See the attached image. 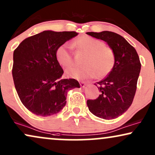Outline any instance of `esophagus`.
<instances>
[{
	"label": "esophagus",
	"mask_w": 155,
	"mask_h": 155,
	"mask_svg": "<svg viewBox=\"0 0 155 155\" xmlns=\"http://www.w3.org/2000/svg\"><path fill=\"white\" fill-rule=\"evenodd\" d=\"M79 83H80V86H81V87H83V88L85 87L86 85H87V82H85V81H80Z\"/></svg>",
	"instance_id": "34e87169"
}]
</instances>
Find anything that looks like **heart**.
<instances>
[{
  "mask_svg": "<svg viewBox=\"0 0 155 155\" xmlns=\"http://www.w3.org/2000/svg\"><path fill=\"white\" fill-rule=\"evenodd\" d=\"M73 46L77 51L84 54L81 67H71L66 69L68 77L78 79L103 78L110 73L115 64V54L110 47L104 45L102 41L90 36H82L73 41ZM58 64L68 67L74 63L71 49L67 44L57 47L55 53Z\"/></svg>",
  "mask_w": 155,
  "mask_h": 155,
  "instance_id": "obj_1",
  "label": "heart"
}]
</instances>
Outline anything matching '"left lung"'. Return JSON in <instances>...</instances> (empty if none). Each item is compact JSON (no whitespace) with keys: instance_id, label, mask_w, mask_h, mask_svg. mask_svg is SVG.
Returning a JSON list of instances; mask_svg holds the SVG:
<instances>
[{"instance_id":"1","label":"left lung","mask_w":155,"mask_h":155,"mask_svg":"<svg viewBox=\"0 0 155 155\" xmlns=\"http://www.w3.org/2000/svg\"><path fill=\"white\" fill-rule=\"evenodd\" d=\"M87 34L107 43L115 54V64L107 77L94 84L100 91L97 99L87 100L89 111L104 119L121 116L132 104L141 69L135 48L120 35L111 31L87 32Z\"/></svg>"}]
</instances>
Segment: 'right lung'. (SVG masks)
Instances as JSON below:
<instances>
[{
  "label": "right lung",
  "instance_id": "right-lung-1",
  "mask_svg": "<svg viewBox=\"0 0 155 155\" xmlns=\"http://www.w3.org/2000/svg\"><path fill=\"white\" fill-rule=\"evenodd\" d=\"M75 31H44L24 39L13 52L12 75L21 102L38 116L57 114L65 107L68 90L80 88L74 79H61L64 70L55 53L77 36Z\"/></svg>",
  "mask_w": 155,
  "mask_h": 155
}]
</instances>
